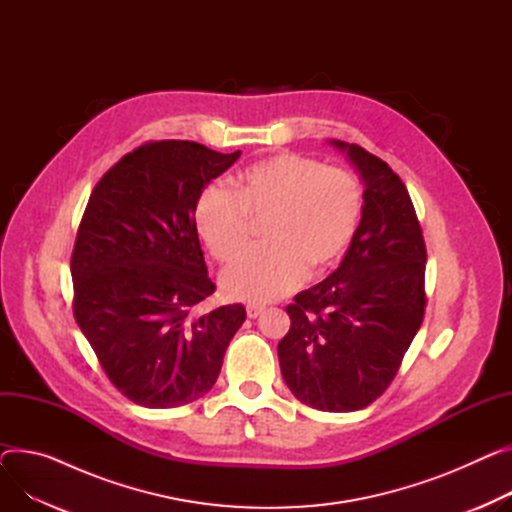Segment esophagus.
<instances>
[{"label":"esophagus","instance_id":"1","mask_svg":"<svg viewBox=\"0 0 512 512\" xmlns=\"http://www.w3.org/2000/svg\"><path fill=\"white\" fill-rule=\"evenodd\" d=\"M262 311H264V305H258V303L246 305V313H248V318H252V320H256Z\"/></svg>","mask_w":512,"mask_h":512}]
</instances>
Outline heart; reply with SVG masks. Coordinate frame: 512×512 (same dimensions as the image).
Wrapping results in <instances>:
<instances>
[{
	"label": "heart",
	"mask_w": 512,
	"mask_h": 512,
	"mask_svg": "<svg viewBox=\"0 0 512 512\" xmlns=\"http://www.w3.org/2000/svg\"><path fill=\"white\" fill-rule=\"evenodd\" d=\"M365 205L361 180L299 153H277L233 178V194L207 186L196 196L192 223L215 260H238L250 221H262L264 246L221 279L231 299L268 303L311 274L334 268L355 240Z\"/></svg>",
	"instance_id": "obj_1"
}]
</instances>
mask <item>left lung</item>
Instances as JSON below:
<instances>
[{
    "label": "left lung",
    "mask_w": 512,
    "mask_h": 512,
    "mask_svg": "<svg viewBox=\"0 0 512 512\" xmlns=\"http://www.w3.org/2000/svg\"><path fill=\"white\" fill-rule=\"evenodd\" d=\"M330 145L363 178V215L340 266L287 307L279 363L299 402L352 412L387 389L422 324L426 246L400 176L355 143Z\"/></svg>",
    "instance_id": "obj_1"
}]
</instances>
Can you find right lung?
I'll return each mask as SVG.
<instances>
[{
    "label": "right lung",
    "instance_id": "right-lung-1",
    "mask_svg": "<svg viewBox=\"0 0 512 512\" xmlns=\"http://www.w3.org/2000/svg\"><path fill=\"white\" fill-rule=\"evenodd\" d=\"M240 153L194 141L145 143L90 194L71 254L73 316L112 385L139 406L203 398L246 320L242 303L190 318L215 291L192 209Z\"/></svg>",
    "mask_w": 512,
    "mask_h": 512
}]
</instances>
